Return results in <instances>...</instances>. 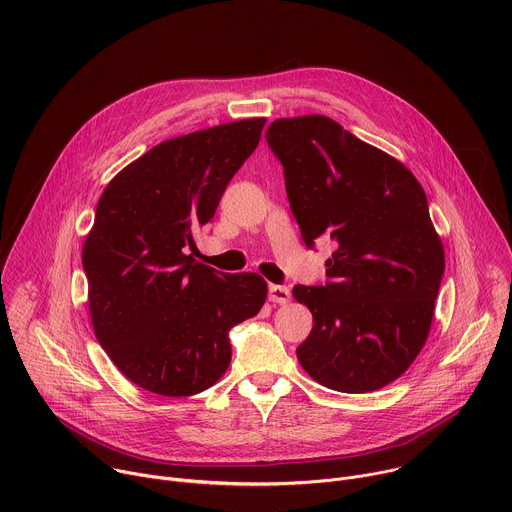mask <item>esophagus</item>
Returning a JSON list of instances; mask_svg holds the SVG:
<instances>
[{
	"instance_id": "esophagus-1",
	"label": "esophagus",
	"mask_w": 512,
	"mask_h": 512,
	"mask_svg": "<svg viewBox=\"0 0 512 512\" xmlns=\"http://www.w3.org/2000/svg\"><path fill=\"white\" fill-rule=\"evenodd\" d=\"M289 298L291 294L285 285H269V300L273 304H287Z\"/></svg>"
}]
</instances>
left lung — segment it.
Here are the masks:
<instances>
[{
    "label": "left lung",
    "mask_w": 512,
    "mask_h": 512,
    "mask_svg": "<svg viewBox=\"0 0 512 512\" xmlns=\"http://www.w3.org/2000/svg\"><path fill=\"white\" fill-rule=\"evenodd\" d=\"M265 139L304 243L336 247L324 285L294 287L314 316L298 360L328 389L377 391L423 348L446 267L425 192L399 160L324 115L275 119Z\"/></svg>",
    "instance_id": "left-lung-1"
}]
</instances>
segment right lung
I'll return each instance as SVG.
<instances>
[{
	"label": "right lung",
	"instance_id": "add662e5",
	"mask_svg": "<svg viewBox=\"0 0 512 512\" xmlns=\"http://www.w3.org/2000/svg\"><path fill=\"white\" fill-rule=\"evenodd\" d=\"M263 117L162 141L99 198L83 245L95 336L137 387L190 397L231 362L229 330L267 298L257 273H221L188 249L255 152Z\"/></svg>",
	"mask_w": 512,
	"mask_h": 512
}]
</instances>
